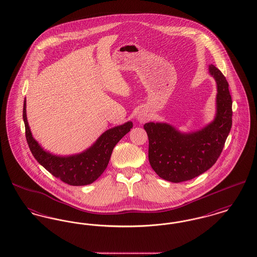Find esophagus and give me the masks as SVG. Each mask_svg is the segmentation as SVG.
Wrapping results in <instances>:
<instances>
[{
    "mask_svg": "<svg viewBox=\"0 0 257 257\" xmlns=\"http://www.w3.org/2000/svg\"><path fill=\"white\" fill-rule=\"evenodd\" d=\"M148 118H149V115H148L147 111H145V110H140L137 114V119L141 123L146 122L148 120Z\"/></svg>",
    "mask_w": 257,
    "mask_h": 257,
    "instance_id": "1",
    "label": "esophagus"
}]
</instances>
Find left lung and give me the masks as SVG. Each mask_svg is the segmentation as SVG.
<instances>
[{
	"instance_id": "left-lung-1",
	"label": "left lung",
	"mask_w": 257,
	"mask_h": 257,
	"mask_svg": "<svg viewBox=\"0 0 257 257\" xmlns=\"http://www.w3.org/2000/svg\"><path fill=\"white\" fill-rule=\"evenodd\" d=\"M209 72L217 83V112L207 126L192 133H181L168 123L144 125L149 141L148 159L161 178L179 183L208 171L220 157L232 126V100L228 83L213 64Z\"/></svg>"
}]
</instances>
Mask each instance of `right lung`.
I'll return each instance as SVG.
<instances>
[{"instance_id":"right-lung-1","label":"right lung","mask_w":257,"mask_h":257,"mask_svg":"<svg viewBox=\"0 0 257 257\" xmlns=\"http://www.w3.org/2000/svg\"><path fill=\"white\" fill-rule=\"evenodd\" d=\"M23 119L27 143L34 157L52 175L71 186H84L94 182L106 170L113 147L133 127V123L128 121L110 128L101 135L86 151L61 157L45 151L34 139L27 120L26 98Z\"/></svg>"}]
</instances>
